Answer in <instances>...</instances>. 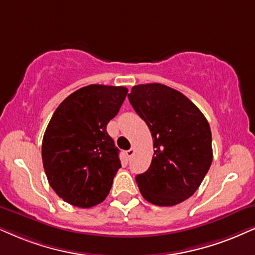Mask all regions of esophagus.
I'll use <instances>...</instances> for the list:
<instances>
[{
  "instance_id": "1",
  "label": "esophagus",
  "mask_w": 255,
  "mask_h": 255,
  "mask_svg": "<svg viewBox=\"0 0 255 255\" xmlns=\"http://www.w3.org/2000/svg\"><path fill=\"white\" fill-rule=\"evenodd\" d=\"M134 152H136V150H134V147H131L130 150H128V151H127V156H128V159L132 158L133 155H134Z\"/></svg>"
}]
</instances>
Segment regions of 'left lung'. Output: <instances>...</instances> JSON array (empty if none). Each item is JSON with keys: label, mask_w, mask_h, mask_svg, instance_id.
Wrapping results in <instances>:
<instances>
[{"label": "left lung", "mask_w": 255, "mask_h": 255, "mask_svg": "<svg viewBox=\"0 0 255 255\" xmlns=\"http://www.w3.org/2000/svg\"><path fill=\"white\" fill-rule=\"evenodd\" d=\"M128 100L153 138L150 168L136 176L147 202L170 207L189 199L213 161L212 132L203 113L184 94L162 84L136 85Z\"/></svg>", "instance_id": "obj_1"}]
</instances>
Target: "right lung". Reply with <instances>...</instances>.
<instances>
[{
    "instance_id": "add662e5",
    "label": "right lung",
    "mask_w": 255,
    "mask_h": 255,
    "mask_svg": "<svg viewBox=\"0 0 255 255\" xmlns=\"http://www.w3.org/2000/svg\"><path fill=\"white\" fill-rule=\"evenodd\" d=\"M127 94L124 86L89 85L53 113L43 134L42 162L49 185L65 202L90 208L109 195L122 164L106 127Z\"/></svg>"
}]
</instances>
